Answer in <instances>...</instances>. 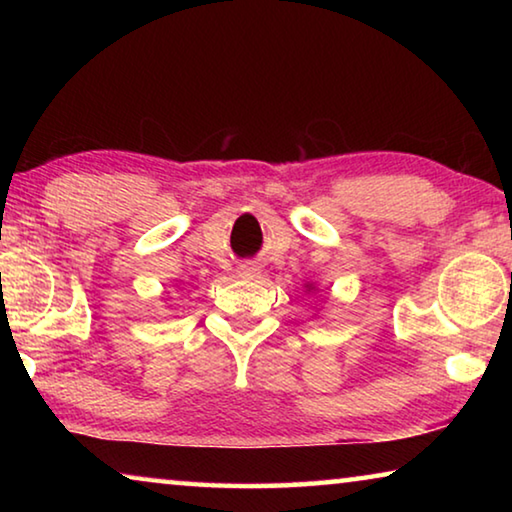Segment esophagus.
Instances as JSON below:
<instances>
[{"instance_id": "obj_1", "label": "esophagus", "mask_w": 512, "mask_h": 512, "mask_svg": "<svg viewBox=\"0 0 512 512\" xmlns=\"http://www.w3.org/2000/svg\"><path fill=\"white\" fill-rule=\"evenodd\" d=\"M239 275L241 277H248V280H255V277H259V266H255V264H241L239 266Z\"/></svg>"}]
</instances>
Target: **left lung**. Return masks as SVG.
I'll return each instance as SVG.
<instances>
[{
    "mask_svg": "<svg viewBox=\"0 0 512 512\" xmlns=\"http://www.w3.org/2000/svg\"><path fill=\"white\" fill-rule=\"evenodd\" d=\"M307 291H314V287H311V284H307Z\"/></svg>",
    "mask_w": 512,
    "mask_h": 512,
    "instance_id": "1",
    "label": "left lung"
}]
</instances>
